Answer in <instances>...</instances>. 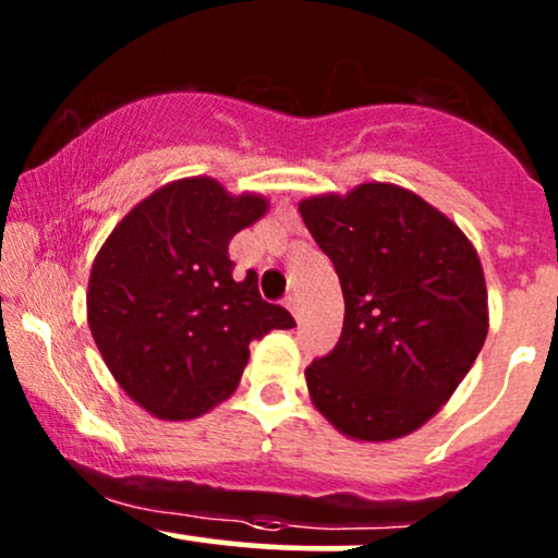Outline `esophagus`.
I'll return each instance as SVG.
<instances>
[{
    "label": "esophagus",
    "instance_id": "34e87169",
    "mask_svg": "<svg viewBox=\"0 0 558 558\" xmlns=\"http://www.w3.org/2000/svg\"><path fill=\"white\" fill-rule=\"evenodd\" d=\"M283 304H286V310L299 319V296H296V293H288V296L283 299Z\"/></svg>",
    "mask_w": 558,
    "mask_h": 558
}]
</instances>
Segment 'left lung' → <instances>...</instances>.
<instances>
[{
  "instance_id": "obj_1",
  "label": "left lung",
  "mask_w": 558,
  "mask_h": 558,
  "mask_svg": "<svg viewBox=\"0 0 558 558\" xmlns=\"http://www.w3.org/2000/svg\"><path fill=\"white\" fill-rule=\"evenodd\" d=\"M343 291L336 349L306 367L325 420L356 440L425 425L470 373L488 336V293L470 239L393 183L299 204Z\"/></svg>"
}]
</instances>
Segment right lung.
Returning a JSON list of instances; mask_svg holds the SVG:
<instances>
[{"mask_svg": "<svg viewBox=\"0 0 558 558\" xmlns=\"http://www.w3.org/2000/svg\"><path fill=\"white\" fill-rule=\"evenodd\" d=\"M267 213L213 178H183L146 196L96 254L88 328L114 380L159 420H194L226 401L248 343L293 328L259 296L257 272L233 278L228 243Z\"/></svg>", "mask_w": 558, "mask_h": 558, "instance_id": "add662e5", "label": "right lung"}]
</instances>
